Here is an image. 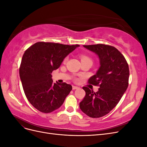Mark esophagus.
<instances>
[{
    "label": "esophagus",
    "instance_id": "1",
    "mask_svg": "<svg viewBox=\"0 0 147 147\" xmlns=\"http://www.w3.org/2000/svg\"><path fill=\"white\" fill-rule=\"evenodd\" d=\"M79 88L78 86H72V90H77V89H78Z\"/></svg>",
    "mask_w": 147,
    "mask_h": 147
}]
</instances>
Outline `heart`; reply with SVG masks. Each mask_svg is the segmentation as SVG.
Segmentation results:
<instances>
[{"label": "heart", "mask_w": 147, "mask_h": 147, "mask_svg": "<svg viewBox=\"0 0 147 147\" xmlns=\"http://www.w3.org/2000/svg\"><path fill=\"white\" fill-rule=\"evenodd\" d=\"M80 58H81V61H86V60L91 61V59L90 58V57H89L87 56H86L85 55H80Z\"/></svg>", "instance_id": "1"}]
</instances>
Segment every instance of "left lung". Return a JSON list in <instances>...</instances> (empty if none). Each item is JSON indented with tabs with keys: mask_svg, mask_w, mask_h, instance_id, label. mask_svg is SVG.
<instances>
[{
	"mask_svg": "<svg viewBox=\"0 0 147 147\" xmlns=\"http://www.w3.org/2000/svg\"><path fill=\"white\" fill-rule=\"evenodd\" d=\"M98 56L100 67L89 79V83L99 86L94 92L83 87L86 96L80 103L82 112L91 118L108 114L121 99L128 86L129 70L126 59L116 48L97 44L83 45Z\"/></svg>",
	"mask_w": 147,
	"mask_h": 147,
	"instance_id": "1",
	"label": "left lung"
}]
</instances>
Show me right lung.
Masks as SVG:
<instances>
[{
  "label": "right lung",
  "mask_w": 147,
  "mask_h": 147,
  "mask_svg": "<svg viewBox=\"0 0 147 147\" xmlns=\"http://www.w3.org/2000/svg\"><path fill=\"white\" fill-rule=\"evenodd\" d=\"M78 47L40 42L24 52L20 68V79L28 100L40 112L48 113L59 109L72 90L69 84L53 83L51 73Z\"/></svg>",
  "instance_id": "obj_1"
}]
</instances>
